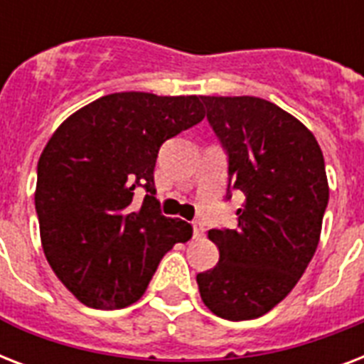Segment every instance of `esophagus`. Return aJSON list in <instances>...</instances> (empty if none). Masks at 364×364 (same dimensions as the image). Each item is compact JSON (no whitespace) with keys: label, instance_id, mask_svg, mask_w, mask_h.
<instances>
[{"label":"esophagus","instance_id":"obj_1","mask_svg":"<svg viewBox=\"0 0 364 364\" xmlns=\"http://www.w3.org/2000/svg\"><path fill=\"white\" fill-rule=\"evenodd\" d=\"M191 227H193L194 238H200V236H204V225H202V223L193 221V223H191Z\"/></svg>","mask_w":364,"mask_h":364}]
</instances>
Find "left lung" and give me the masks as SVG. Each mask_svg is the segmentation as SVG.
Masks as SVG:
<instances>
[{"mask_svg":"<svg viewBox=\"0 0 364 364\" xmlns=\"http://www.w3.org/2000/svg\"><path fill=\"white\" fill-rule=\"evenodd\" d=\"M208 122L227 153V194H242L238 227L213 228L219 262L196 276L215 316L245 321L282 302L316 253L328 204L316 137L272 102L202 96Z\"/></svg>","mask_w":364,"mask_h":364,"instance_id":"1","label":"left lung"}]
</instances>
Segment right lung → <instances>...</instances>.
Returning <instances> with one entry per match:
<instances>
[{
	"label": "right lung",
	"instance_id": "1",
	"mask_svg": "<svg viewBox=\"0 0 364 364\" xmlns=\"http://www.w3.org/2000/svg\"><path fill=\"white\" fill-rule=\"evenodd\" d=\"M205 117L198 96L117 92L62 122L37 162L36 211L48 264L98 310L136 302L191 225L162 215L154 164L162 143Z\"/></svg>",
	"mask_w": 364,
	"mask_h": 364
}]
</instances>
